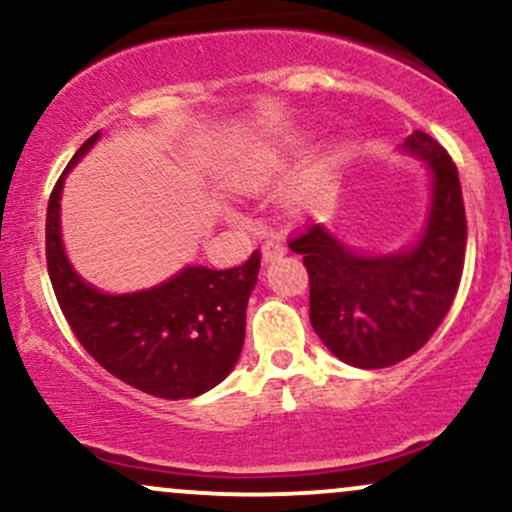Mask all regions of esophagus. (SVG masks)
I'll return each instance as SVG.
<instances>
[{
  "instance_id": "1",
  "label": "esophagus",
  "mask_w": 512,
  "mask_h": 512,
  "mask_svg": "<svg viewBox=\"0 0 512 512\" xmlns=\"http://www.w3.org/2000/svg\"><path fill=\"white\" fill-rule=\"evenodd\" d=\"M286 255V248L284 245L279 243V240H267V243L262 245V260L264 262H274V260H279V257H284Z\"/></svg>"
}]
</instances>
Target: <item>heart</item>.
Returning <instances> with one entry per match:
<instances>
[{"mask_svg":"<svg viewBox=\"0 0 512 512\" xmlns=\"http://www.w3.org/2000/svg\"><path fill=\"white\" fill-rule=\"evenodd\" d=\"M289 175V149L284 144H267L255 149L245 158L243 163L236 168V173L231 175V185L236 187L243 195H264V192L274 190L279 182H284ZM322 180L320 175L310 178L298 192V202L303 207H313L322 199Z\"/></svg>","mask_w":512,"mask_h":512,"instance_id":"heart-1","label":"heart"}]
</instances>
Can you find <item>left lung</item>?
Masks as SVG:
<instances>
[{
  "instance_id": "8db88e82",
  "label": "left lung",
  "mask_w": 512,
  "mask_h": 512,
  "mask_svg": "<svg viewBox=\"0 0 512 512\" xmlns=\"http://www.w3.org/2000/svg\"><path fill=\"white\" fill-rule=\"evenodd\" d=\"M399 151L419 158L431 180L426 221L409 248L358 252L325 223L289 243L310 276V325L354 368H387L416 354L448 315L462 279L467 219L455 163L421 129Z\"/></svg>"
}]
</instances>
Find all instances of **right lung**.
Returning <instances> with one entry per match:
<instances>
[{
  "mask_svg": "<svg viewBox=\"0 0 512 512\" xmlns=\"http://www.w3.org/2000/svg\"><path fill=\"white\" fill-rule=\"evenodd\" d=\"M101 139L81 144L50 195L45 219L48 274L69 327L101 366L146 395L192 399L231 373L245 342V308L260 252L233 269L187 264L163 284L105 293L81 279L62 243L60 202L69 170Z\"/></svg>",
  "mask_w": 512,
  "mask_h": 512,
  "instance_id": "1",
  "label": "right lung"
}]
</instances>
